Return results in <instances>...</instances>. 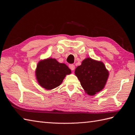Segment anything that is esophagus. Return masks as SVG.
<instances>
[{
    "mask_svg": "<svg viewBox=\"0 0 135 135\" xmlns=\"http://www.w3.org/2000/svg\"><path fill=\"white\" fill-rule=\"evenodd\" d=\"M69 68H70L71 70H74L75 66H74V65H73V64L70 65H69Z\"/></svg>",
    "mask_w": 135,
    "mask_h": 135,
    "instance_id": "obj_1",
    "label": "esophagus"
}]
</instances>
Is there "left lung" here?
I'll use <instances>...</instances> for the list:
<instances>
[{
  "instance_id": "obj_1",
  "label": "left lung",
  "mask_w": 135,
  "mask_h": 135,
  "mask_svg": "<svg viewBox=\"0 0 135 135\" xmlns=\"http://www.w3.org/2000/svg\"><path fill=\"white\" fill-rule=\"evenodd\" d=\"M75 74L85 92L93 96L104 89L109 73L102 61L87 57L75 69Z\"/></svg>"
}]
</instances>
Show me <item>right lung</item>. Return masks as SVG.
<instances>
[{"instance_id":"add662e5","label":"right lung","mask_w":135,"mask_h":135,"mask_svg":"<svg viewBox=\"0 0 135 135\" xmlns=\"http://www.w3.org/2000/svg\"><path fill=\"white\" fill-rule=\"evenodd\" d=\"M71 73V70L66 64L60 63L52 58L39 61L35 70L38 83L47 90H51L59 86L66 75Z\"/></svg>"}]
</instances>
